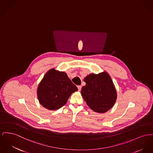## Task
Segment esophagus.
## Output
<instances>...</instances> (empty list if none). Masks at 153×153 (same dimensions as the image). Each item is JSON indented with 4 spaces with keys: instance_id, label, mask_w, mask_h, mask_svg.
Masks as SVG:
<instances>
[{
    "instance_id": "34e87169",
    "label": "esophagus",
    "mask_w": 153,
    "mask_h": 153,
    "mask_svg": "<svg viewBox=\"0 0 153 153\" xmlns=\"http://www.w3.org/2000/svg\"><path fill=\"white\" fill-rule=\"evenodd\" d=\"M78 91H81L82 86L81 85H79L78 86Z\"/></svg>"
}]
</instances>
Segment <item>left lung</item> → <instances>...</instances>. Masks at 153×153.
Wrapping results in <instances>:
<instances>
[{
    "mask_svg": "<svg viewBox=\"0 0 153 153\" xmlns=\"http://www.w3.org/2000/svg\"><path fill=\"white\" fill-rule=\"evenodd\" d=\"M84 81L81 94L87 105L94 111L104 113L114 106L117 97L112 79L107 72L90 74Z\"/></svg>",
    "mask_w": 153,
    "mask_h": 153,
    "instance_id": "8db88e82",
    "label": "left lung"
}]
</instances>
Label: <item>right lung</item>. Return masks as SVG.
<instances>
[{"label":"right lung","mask_w":153,"mask_h":153,"mask_svg":"<svg viewBox=\"0 0 153 153\" xmlns=\"http://www.w3.org/2000/svg\"><path fill=\"white\" fill-rule=\"evenodd\" d=\"M78 91L64 72L52 68L47 72L37 89L39 102L49 110H56L64 105L72 93Z\"/></svg>","instance_id":"add662e5"}]
</instances>
